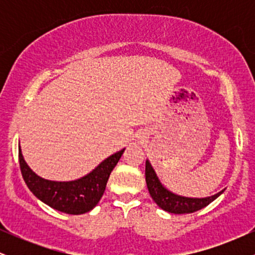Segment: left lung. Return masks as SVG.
Segmentation results:
<instances>
[{
    "mask_svg": "<svg viewBox=\"0 0 255 255\" xmlns=\"http://www.w3.org/2000/svg\"><path fill=\"white\" fill-rule=\"evenodd\" d=\"M145 177L148 192H150V195L154 200V203L164 211L175 213V215H184V213L199 211V210L204 209L205 206L211 204L225 191L224 188L221 192L211 195V197L205 198L183 197V195L176 194V193L169 191L164 184L160 182L156 170L148 159H146Z\"/></svg>",
    "mask_w": 255,
    "mask_h": 255,
    "instance_id": "1",
    "label": "left lung"
}]
</instances>
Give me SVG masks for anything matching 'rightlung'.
I'll list each match as a JSON object with an SVG mask.
<instances>
[{
    "mask_svg": "<svg viewBox=\"0 0 255 255\" xmlns=\"http://www.w3.org/2000/svg\"><path fill=\"white\" fill-rule=\"evenodd\" d=\"M126 148L105 158L103 162L86 174L73 181H51L34 172L26 163L19 144V162L22 177L33 195L57 211L68 215H83L93 210L99 203L109 176L119 163Z\"/></svg>",
    "mask_w": 255,
    "mask_h": 255,
    "instance_id": "right-lung-1",
    "label": "right lung"
}]
</instances>
